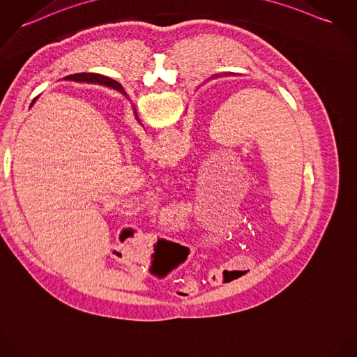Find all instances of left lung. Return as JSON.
Segmentation results:
<instances>
[{"label": "left lung", "instance_id": "8db88e82", "mask_svg": "<svg viewBox=\"0 0 357 357\" xmlns=\"http://www.w3.org/2000/svg\"><path fill=\"white\" fill-rule=\"evenodd\" d=\"M112 82H115V84H116V86H119V88H118V89H119V91H121V92H123V91H122V86H121V84H118V82H114V80H112Z\"/></svg>", "mask_w": 357, "mask_h": 357}]
</instances>
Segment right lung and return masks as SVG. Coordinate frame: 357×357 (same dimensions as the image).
<instances>
[{"label": "right lung", "mask_w": 357, "mask_h": 357, "mask_svg": "<svg viewBox=\"0 0 357 357\" xmlns=\"http://www.w3.org/2000/svg\"><path fill=\"white\" fill-rule=\"evenodd\" d=\"M75 79L76 82H99V84H105V85H111L116 88V84L112 82L111 79L102 76V75H96V73H79V75H73V76H68V79ZM119 88V86H118ZM36 99V98H35ZM137 118V116H136Z\"/></svg>", "instance_id": "1"}]
</instances>
